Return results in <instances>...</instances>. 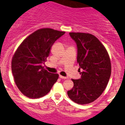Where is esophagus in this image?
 <instances>
[{
	"label": "esophagus",
	"instance_id": "34e87169",
	"mask_svg": "<svg viewBox=\"0 0 125 125\" xmlns=\"http://www.w3.org/2000/svg\"><path fill=\"white\" fill-rule=\"evenodd\" d=\"M59 77H60V78H62V79H66L67 78V77L66 76H62V75H59Z\"/></svg>",
	"mask_w": 125,
	"mask_h": 125
}]
</instances>
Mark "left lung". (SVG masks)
Returning a JSON list of instances; mask_svg holds the SVG:
<instances>
[{"instance_id":"8db88e82","label":"left lung","mask_w":125,"mask_h":125,"mask_svg":"<svg viewBox=\"0 0 125 125\" xmlns=\"http://www.w3.org/2000/svg\"><path fill=\"white\" fill-rule=\"evenodd\" d=\"M78 49L77 62L81 78L72 79L74 86L67 92L72 101L87 104L96 100L105 89L110 75L111 62L105 47L94 35L83 32H70Z\"/></svg>"}]
</instances>
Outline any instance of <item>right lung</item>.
Listing matches in <instances>:
<instances>
[{"label": "right lung", "instance_id": "right-lung-1", "mask_svg": "<svg viewBox=\"0 0 125 125\" xmlns=\"http://www.w3.org/2000/svg\"><path fill=\"white\" fill-rule=\"evenodd\" d=\"M65 32L42 28L28 36L13 56L11 71L21 93L31 99H38L49 93L59 74L44 68L53 43Z\"/></svg>", "mask_w": 125, "mask_h": 125}]
</instances>
